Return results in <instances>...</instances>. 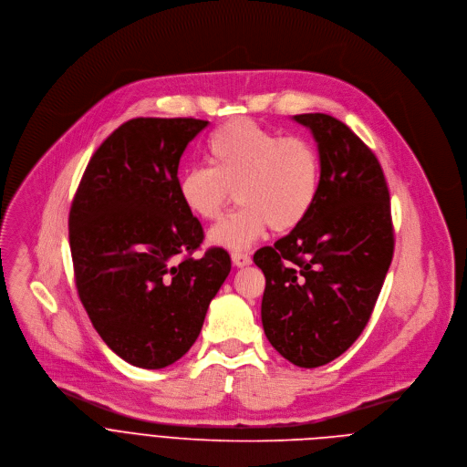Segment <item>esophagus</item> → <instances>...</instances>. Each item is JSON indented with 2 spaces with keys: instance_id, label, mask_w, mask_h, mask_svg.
<instances>
[{
  "instance_id": "esophagus-1",
  "label": "esophagus",
  "mask_w": 467,
  "mask_h": 467,
  "mask_svg": "<svg viewBox=\"0 0 467 467\" xmlns=\"http://www.w3.org/2000/svg\"><path fill=\"white\" fill-rule=\"evenodd\" d=\"M231 258H233V264H234L236 267H245V265H249V264H251V256H249L247 253L234 251V253L231 254Z\"/></svg>"
}]
</instances>
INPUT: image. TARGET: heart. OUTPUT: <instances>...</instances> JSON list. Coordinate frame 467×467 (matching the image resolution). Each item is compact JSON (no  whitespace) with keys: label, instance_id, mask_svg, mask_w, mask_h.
<instances>
[{"label":"heart","instance_id":"heart-1","mask_svg":"<svg viewBox=\"0 0 467 467\" xmlns=\"http://www.w3.org/2000/svg\"><path fill=\"white\" fill-rule=\"evenodd\" d=\"M207 155L211 167L180 174L178 194L191 214L214 222L234 191L240 207L211 231L214 245L240 251L267 227L291 231L317 200L321 158L304 137H280L251 119H233L209 137Z\"/></svg>","mask_w":467,"mask_h":467}]
</instances>
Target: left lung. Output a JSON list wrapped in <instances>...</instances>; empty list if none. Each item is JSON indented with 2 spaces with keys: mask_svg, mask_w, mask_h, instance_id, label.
<instances>
[{
  "mask_svg": "<svg viewBox=\"0 0 467 467\" xmlns=\"http://www.w3.org/2000/svg\"><path fill=\"white\" fill-rule=\"evenodd\" d=\"M293 119L317 140L319 194L300 225L253 260L265 275V337L293 365L316 368L347 352L365 330L392 262L394 227L374 151L332 115Z\"/></svg>",
  "mask_w": 467,
  "mask_h": 467,
  "instance_id": "obj_1",
  "label": "left lung"
}]
</instances>
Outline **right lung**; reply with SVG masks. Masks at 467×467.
Returning a JSON list of instances; mask_svg holds the SVG:
<instances>
[{"instance_id":"right-lung-1","label":"right lung","mask_w":467,"mask_h":467,"mask_svg":"<svg viewBox=\"0 0 467 467\" xmlns=\"http://www.w3.org/2000/svg\"><path fill=\"white\" fill-rule=\"evenodd\" d=\"M209 120L137 117L91 155L69 211L75 285L102 341L126 363L165 368L198 339L231 271L178 194L180 160Z\"/></svg>"}]
</instances>
